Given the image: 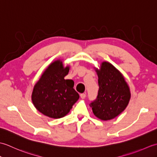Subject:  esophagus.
I'll return each instance as SVG.
<instances>
[{
  "mask_svg": "<svg viewBox=\"0 0 157 157\" xmlns=\"http://www.w3.org/2000/svg\"><path fill=\"white\" fill-rule=\"evenodd\" d=\"M86 96V94H84V93H83V94H80V97H81L82 99L85 98Z\"/></svg>",
  "mask_w": 157,
  "mask_h": 157,
  "instance_id": "1",
  "label": "esophagus"
}]
</instances>
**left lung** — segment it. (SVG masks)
Returning a JSON list of instances; mask_svg holds the SVG:
<instances>
[{
	"instance_id": "obj_1",
	"label": "left lung",
	"mask_w": 157,
	"mask_h": 157,
	"mask_svg": "<svg viewBox=\"0 0 157 157\" xmlns=\"http://www.w3.org/2000/svg\"><path fill=\"white\" fill-rule=\"evenodd\" d=\"M96 71L99 90L97 98L90 106L96 117L107 121L124 111L128 105L131 93L124 77L110 63L102 62Z\"/></svg>"
}]
</instances>
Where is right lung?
Masks as SVG:
<instances>
[{
	"label": "right lung",
	"instance_id": "1",
	"mask_svg": "<svg viewBox=\"0 0 157 157\" xmlns=\"http://www.w3.org/2000/svg\"><path fill=\"white\" fill-rule=\"evenodd\" d=\"M69 66L64 67L61 60L51 63L33 89L32 101L36 109L53 119L63 117L71 109L79 96L72 79H65Z\"/></svg>",
	"mask_w": 157,
	"mask_h": 157
}]
</instances>
